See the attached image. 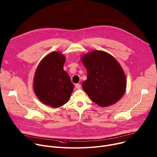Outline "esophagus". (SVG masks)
<instances>
[{
  "mask_svg": "<svg viewBox=\"0 0 157 157\" xmlns=\"http://www.w3.org/2000/svg\"><path fill=\"white\" fill-rule=\"evenodd\" d=\"M75 87H76V88L78 89V90H80V89L81 88V85H79V84H76V85H75Z\"/></svg>",
  "mask_w": 157,
  "mask_h": 157,
  "instance_id": "1",
  "label": "esophagus"
}]
</instances>
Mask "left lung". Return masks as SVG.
Returning <instances> with one entry per match:
<instances>
[{
	"label": "left lung",
	"mask_w": 157,
	"mask_h": 157,
	"mask_svg": "<svg viewBox=\"0 0 157 157\" xmlns=\"http://www.w3.org/2000/svg\"><path fill=\"white\" fill-rule=\"evenodd\" d=\"M87 71V79L82 88L90 99L100 107L116 103L126 91L124 72L112 56L101 50H94L81 57Z\"/></svg>",
	"instance_id": "8db88e82"
}]
</instances>
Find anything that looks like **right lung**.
<instances>
[{
    "label": "right lung",
    "mask_w": 157,
    "mask_h": 157,
    "mask_svg": "<svg viewBox=\"0 0 157 157\" xmlns=\"http://www.w3.org/2000/svg\"><path fill=\"white\" fill-rule=\"evenodd\" d=\"M66 57L52 52L41 60L33 79V90L45 105L58 108L66 103L74 88L69 75L64 70Z\"/></svg>",
    "instance_id": "right-lung-1"
}]
</instances>
